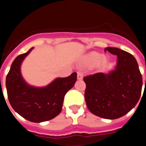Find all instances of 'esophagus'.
I'll list each match as a JSON object with an SVG mask.
<instances>
[{
	"label": "esophagus",
	"mask_w": 146,
	"mask_h": 146,
	"mask_svg": "<svg viewBox=\"0 0 146 146\" xmlns=\"http://www.w3.org/2000/svg\"><path fill=\"white\" fill-rule=\"evenodd\" d=\"M83 78V74L81 72H77V80H81Z\"/></svg>",
	"instance_id": "34e87169"
}]
</instances>
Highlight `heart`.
I'll return each mask as SVG.
<instances>
[{
	"mask_svg": "<svg viewBox=\"0 0 146 146\" xmlns=\"http://www.w3.org/2000/svg\"><path fill=\"white\" fill-rule=\"evenodd\" d=\"M108 59L102 56L101 53L97 52H91L85 57L83 64L87 67H93L98 64L99 66H104L106 65Z\"/></svg>",
	"mask_w": 146,
	"mask_h": 146,
	"instance_id": "1",
	"label": "heart"
}]
</instances>
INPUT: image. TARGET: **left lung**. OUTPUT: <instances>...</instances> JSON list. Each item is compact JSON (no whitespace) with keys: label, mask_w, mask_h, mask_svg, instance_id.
<instances>
[{"label":"left lung","mask_w":146,"mask_h":146,"mask_svg":"<svg viewBox=\"0 0 146 146\" xmlns=\"http://www.w3.org/2000/svg\"><path fill=\"white\" fill-rule=\"evenodd\" d=\"M104 51L117 55V65L108 74L84 77L86 105L95 115L106 119L123 116L135 107L141 95L143 79L133 55L115 47Z\"/></svg>","instance_id":"8db88e82"}]
</instances>
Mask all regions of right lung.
Returning a JSON list of instances; mask_svg holds the SVG:
<instances>
[{"label":"right lung","mask_w":146,"mask_h":146,"mask_svg":"<svg viewBox=\"0 0 146 146\" xmlns=\"http://www.w3.org/2000/svg\"><path fill=\"white\" fill-rule=\"evenodd\" d=\"M33 49L18 55L13 61L6 76V86L13 109L28 121L40 123L52 119L60 113L65 94L75 84L77 73L56 78L45 87L30 86L22 77L20 66Z\"/></svg>","instance_id":"add662e5"}]
</instances>
